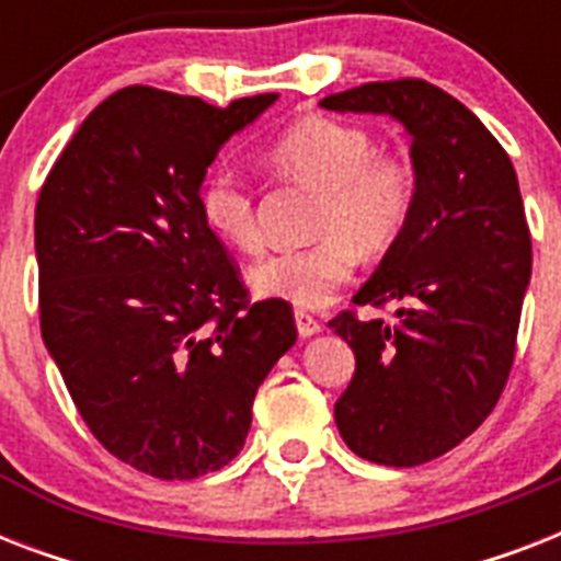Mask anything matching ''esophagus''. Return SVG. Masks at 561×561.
<instances>
[{
    "label": "esophagus",
    "instance_id": "esophagus-1",
    "mask_svg": "<svg viewBox=\"0 0 561 561\" xmlns=\"http://www.w3.org/2000/svg\"><path fill=\"white\" fill-rule=\"evenodd\" d=\"M294 320H297L299 337H311V334H317L320 329H323V325H320V320H317L314 314L302 311V308H297V311H294Z\"/></svg>",
    "mask_w": 561,
    "mask_h": 561
}]
</instances>
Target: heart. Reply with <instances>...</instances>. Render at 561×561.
I'll return each instance as SVG.
<instances>
[{
	"label": "heart",
	"mask_w": 561,
	"mask_h": 561,
	"mask_svg": "<svg viewBox=\"0 0 561 561\" xmlns=\"http://www.w3.org/2000/svg\"><path fill=\"white\" fill-rule=\"evenodd\" d=\"M271 169L288 183L320 194L314 244L273 253L250 271L255 294L299 308H320L352 279L358 253L375 259L399 244L413 206L416 171L408 157L378 151L373 134L332 116L290 125L267 151ZM206 227L241 253L262 250L255 194L238 171L215 169L201 192Z\"/></svg>",
	"instance_id": "1"
}]
</instances>
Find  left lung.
I'll return each mask as SVG.
<instances>
[{
	"instance_id": "obj_1",
	"label": "left lung",
	"mask_w": 561,
	"mask_h": 561,
	"mask_svg": "<svg viewBox=\"0 0 561 561\" xmlns=\"http://www.w3.org/2000/svg\"><path fill=\"white\" fill-rule=\"evenodd\" d=\"M320 107L387 113L413 139V218L352 297L396 302V323L341 311L329 325L355 352L334 404L343 443L378 466H422L483 425L513 369L533 264L518 178L483 122L422 78L360 83Z\"/></svg>"
}]
</instances>
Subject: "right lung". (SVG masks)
<instances>
[{"mask_svg": "<svg viewBox=\"0 0 561 561\" xmlns=\"http://www.w3.org/2000/svg\"><path fill=\"white\" fill-rule=\"evenodd\" d=\"M276 92L215 107L125 87L75 130L34 211L39 332L92 436L160 480L224 469L253 399L297 341L285 299H250L206 227L220 145Z\"/></svg>", "mask_w": 561, "mask_h": 561, "instance_id": "right-lung-1", "label": "right lung"}]
</instances>
